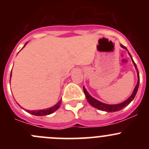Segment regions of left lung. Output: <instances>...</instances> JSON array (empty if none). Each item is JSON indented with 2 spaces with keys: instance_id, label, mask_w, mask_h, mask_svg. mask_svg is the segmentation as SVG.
Segmentation results:
<instances>
[{
  "instance_id": "8db88e82",
  "label": "left lung",
  "mask_w": 149,
  "mask_h": 149,
  "mask_svg": "<svg viewBox=\"0 0 149 149\" xmlns=\"http://www.w3.org/2000/svg\"><path fill=\"white\" fill-rule=\"evenodd\" d=\"M120 46H121V47L123 48V49H125L126 50H127V48H126L125 46H123V45H120ZM127 52H128L129 55H130V57L131 58V60H132V61H133V65H134L135 68H136V71H137V76H138L137 84H136V86H135L134 90H133L132 94L130 96V97H129V98H127V100H126L125 101L123 102H121L120 104H105V103L99 101V100H96L95 98H94L93 97H91V96L88 94V91H86V89L85 88V87L84 86V94H85L86 97L87 101H88V102L89 103L92 107H94L97 108V109H100V110H102V111H105V112H116V111H119V110H121V109H123V108L125 107H127L129 104L133 101V99L135 98V97H136V93H137V91H138V89H139V83H140L139 73V70H138L137 66H136V63H135L134 61H133L131 55H130V54L129 53L128 51H127Z\"/></svg>"
}]
</instances>
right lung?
<instances>
[{
	"mask_svg": "<svg viewBox=\"0 0 149 149\" xmlns=\"http://www.w3.org/2000/svg\"><path fill=\"white\" fill-rule=\"evenodd\" d=\"M26 44H27V42L24 45V46L23 47V48L26 46ZM23 48H22V49H23ZM10 77H11V73H10ZM61 104V100H60L56 104H55L54 106L51 107L49 108H47V109H39V110H27V109H26V111L27 112H29V113L31 114V115H36V116H45V115H50V114L53 113L54 112H55V111L60 107Z\"/></svg>",
	"mask_w": 149,
	"mask_h": 149,
	"instance_id": "add662e5",
	"label": "right lung"
}]
</instances>
